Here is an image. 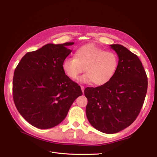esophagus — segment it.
Returning <instances> with one entry per match:
<instances>
[{"mask_svg": "<svg viewBox=\"0 0 157 157\" xmlns=\"http://www.w3.org/2000/svg\"><path fill=\"white\" fill-rule=\"evenodd\" d=\"M80 87H81V89H82V93L84 94V87L83 86H80Z\"/></svg>", "mask_w": 157, "mask_h": 157, "instance_id": "obj_1", "label": "esophagus"}]
</instances>
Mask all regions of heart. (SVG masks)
<instances>
[{
  "label": "heart",
  "mask_w": 157,
  "mask_h": 157,
  "mask_svg": "<svg viewBox=\"0 0 157 157\" xmlns=\"http://www.w3.org/2000/svg\"><path fill=\"white\" fill-rule=\"evenodd\" d=\"M118 63V57L112 51H105L94 44H86L75 50L74 58H66L61 68L66 76L76 80L84 71L78 81L101 86L107 83L115 75ZM84 69H83V68Z\"/></svg>",
  "instance_id": "b5f03b06"
}]
</instances>
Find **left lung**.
Here are the masks:
<instances>
[{"label": "left lung", "mask_w": 157, "mask_h": 157, "mask_svg": "<svg viewBox=\"0 0 157 157\" xmlns=\"http://www.w3.org/2000/svg\"><path fill=\"white\" fill-rule=\"evenodd\" d=\"M110 46L119 59L115 75L105 84L84 90L88 120L105 134L117 133L134 122L144 105L148 85L138 57L121 44Z\"/></svg>", "instance_id": "left-lung-1"}]
</instances>
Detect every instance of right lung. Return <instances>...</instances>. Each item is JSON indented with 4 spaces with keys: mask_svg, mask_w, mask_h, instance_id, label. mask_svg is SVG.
Masks as SVG:
<instances>
[{
    "mask_svg": "<svg viewBox=\"0 0 157 157\" xmlns=\"http://www.w3.org/2000/svg\"><path fill=\"white\" fill-rule=\"evenodd\" d=\"M74 42L47 44L23 57L14 71L13 99L20 115L32 126L48 129L62 122L80 86L66 76L62 61Z\"/></svg>",
    "mask_w": 157,
    "mask_h": 157,
    "instance_id": "1",
    "label": "right lung"
}]
</instances>
